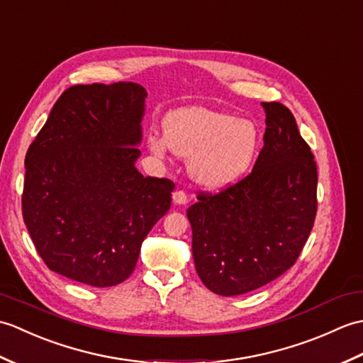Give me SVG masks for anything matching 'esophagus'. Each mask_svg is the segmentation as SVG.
<instances>
[{"label":"esophagus","mask_w":363,"mask_h":363,"mask_svg":"<svg viewBox=\"0 0 363 363\" xmlns=\"http://www.w3.org/2000/svg\"><path fill=\"white\" fill-rule=\"evenodd\" d=\"M172 202L175 205H186L188 203V197L183 191H175L172 194Z\"/></svg>","instance_id":"1"}]
</instances>
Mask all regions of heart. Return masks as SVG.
Segmentation results:
<instances>
[{"label": "heart", "instance_id": "obj_1", "mask_svg": "<svg viewBox=\"0 0 363 363\" xmlns=\"http://www.w3.org/2000/svg\"><path fill=\"white\" fill-rule=\"evenodd\" d=\"M164 138L149 136V149L164 157L169 149L188 160V174L205 191H223L250 174L259 157L262 136L255 121L205 107L172 111Z\"/></svg>", "mask_w": 363, "mask_h": 363}]
</instances>
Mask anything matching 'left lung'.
<instances>
[{
  "label": "left lung",
  "instance_id": "left-lung-1",
  "mask_svg": "<svg viewBox=\"0 0 363 363\" xmlns=\"http://www.w3.org/2000/svg\"><path fill=\"white\" fill-rule=\"evenodd\" d=\"M264 147L253 171L219 194H200L186 216L196 270L222 296L252 292L295 264L317 214V164L291 110L261 102Z\"/></svg>",
  "mask_w": 363,
  "mask_h": 363
}]
</instances>
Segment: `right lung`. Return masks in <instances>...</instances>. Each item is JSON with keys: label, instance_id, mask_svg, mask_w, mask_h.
<instances>
[{"label": "right lung", "instance_id": "right-lung-1", "mask_svg": "<svg viewBox=\"0 0 363 363\" xmlns=\"http://www.w3.org/2000/svg\"><path fill=\"white\" fill-rule=\"evenodd\" d=\"M146 98L133 82L71 86L28 149L24 223L48 267L77 283L125 281L171 208L175 184L135 166Z\"/></svg>", "mask_w": 363, "mask_h": 363}]
</instances>
